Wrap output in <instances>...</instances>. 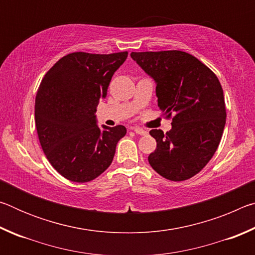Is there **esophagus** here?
I'll return each instance as SVG.
<instances>
[{"label":"esophagus","mask_w":255,"mask_h":255,"mask_svg":"<svg viewBox=\"0 0 255 255\" xmlns=\"http://www.w3.org/2000/svg\"><path fill=\"white\" fill-rule=\"evenodd\" d=\"M132 130L135 131L136 133H138V135H146V133H147V131L145 130V129H141V128H139V127H133L132 128Z\"/></svg>","instance_id":"obj_1"}]
</instances>
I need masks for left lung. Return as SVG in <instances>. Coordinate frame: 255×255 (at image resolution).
<instances>
[{"label": "left lung", "mask_w": 255, "mask_h": 255, "mask_svg": "<svg viewBox=\"0 0 255 255\" xmlns=\"http://www.w3.org/2000/svg\"><path fill=\"white\" fill-rule=\"evenodd\" d=\"M156 84L157 105L171 117L172 129H152L156 149L150 166L163 178L184 181L204 169L217 149L226 123L224 92L213 72L180 50L131 53Z\"/></svg>", "instance_id": "1"}]
</instances>
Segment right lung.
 Wrapping results in <instances>:
<instances>
[{"label":"right lung","mask_w":255,"mask_h":255,"mask_svg":"<svg viewBox=\"0 0 255 255\" xmlns=\"http://www.w3.org/2000/svg\"><path fill=\"white\" fill-rule=\"evenodd\" d=\"M127 56V51L72 53L41 80L34 103L38 137L49 163L67 180L83 183L98 178L110 166L118 141L126 135L122 125L99 127L96 112Z\"/></svg>","instance_id":"obj_1"}]
</instances>
